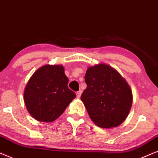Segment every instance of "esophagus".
Masks as SVG:
<instances>
[{"label":"esophagus","mask_w":158,"mask_h":158,"mask_svg":"<svg viewBox=\"0 0 158 158\" xmlns=\"http://www.w3.org/2000/svg\"><path fill=\"white\" fill-rule=\"evenodd\" d=\"M76 94H77V98H80V97H81V92L80 91L77 92Z\"/></svg>","instance_id":"obj_1"}]
</instances>
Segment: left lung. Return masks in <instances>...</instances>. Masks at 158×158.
I'll return each instance as SVG.
<instances>
[{
    "instance_id": "1",
    "label": "left lung",
    "mask_w": 158,
    "mask_h": 158,
    "mask_svg": "<svg viewBox=\"0 0 158 158\" xmlns=\"http://www.w3.org/2000/svg\"><path fill=\"white\" fill-rule=\"evenodd\" d=\"M87 88L81 96L92 121L101 128L121 125L131 110V87L113 67L106 64L89 66L85 76Z\"/></svg>"
}]
</instances>
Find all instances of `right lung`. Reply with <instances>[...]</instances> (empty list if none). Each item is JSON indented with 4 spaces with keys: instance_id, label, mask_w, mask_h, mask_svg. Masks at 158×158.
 Instances as JSON below:
<instances>
[{
    "instance_id": "add662e5",
    "label": "right lung",
    "mask_w": 158,
    "mask_h": 158,
    "mask_svg": "<svg viewBox=\"0 0 158 158\" xmlns=\"http://www.w3.org/2000/svg\"><path fill=\"white\" fill-rule=\"evenodd\" d=\"M68 83L62 65L47 64L37 69L24 92V103L29 114L42 122L57 119L76 98Z\"/></svg>"
}]
</instances>
